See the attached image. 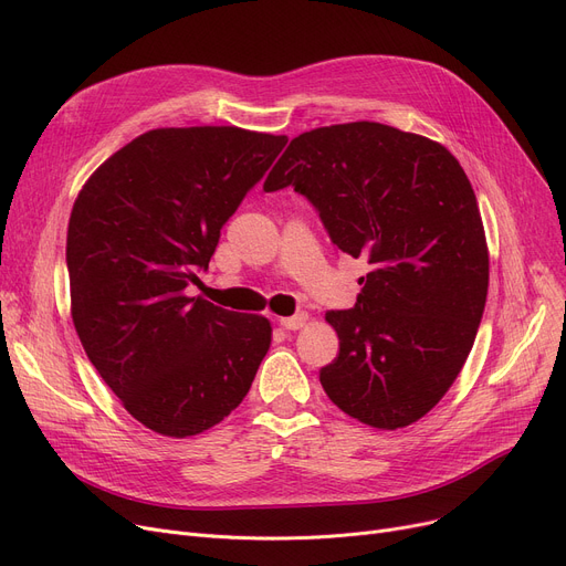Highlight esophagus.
Here are the masks:
<instances>
[{"label": "esophagus", "instance_id": "1", "mask_svg": "<svg viewBox=\"0 0 566 566\" xmlns=\"http://www.w3.org/2000/svg\"><path fill=\"white\" fill-rule=\"evenodd\" d=\"M307 314L305 312H298V314H293V316H286V318H280V325L284 331H301L303 325L307 323Z\"/></svg>", "mask_w": 566, "mask_h": 566}]
</instances>
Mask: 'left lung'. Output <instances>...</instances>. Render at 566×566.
Instances as JSON below:
<instances>
[{
    "label": "left lung",
    "mask_w": 566,
    "mask_h": 566,
    "mask_svg": "<svg viewBox=\"0 0 566 566\" xmlns=\"http://www.w3.org/2000/svg\"><path fill=\"white\" fill-rule=\"evenodd\" d=\"M286 186L369 263L355 307L325 314L339 337L325 395L374 429L418 422L452 388L486 305L489 248L463 167L433 139L355 122L291 139L263 190Z\"/></svg>",
    "instance_id": "8db88e82"
}]
</instances>
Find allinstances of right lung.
<instances>
[{
  "label": "right lung",
  "mask_w": 566,
  "mask_h": 566,
  "mask_svg": "<svg viewBox=\"0 0 566 566\" xmlns=\"http://www.w3.org/2000/svg\"><path fill=\"white\" fill-rule=\"evenodd\" d=\"M286 142L235 126L148 130L88 176L73 203L66 265L77 337L124 408L160 436L220 424L271 348V321L188 289Z\"/></svg>",
  "instance_id": "add662e5"
}]
</instances>
